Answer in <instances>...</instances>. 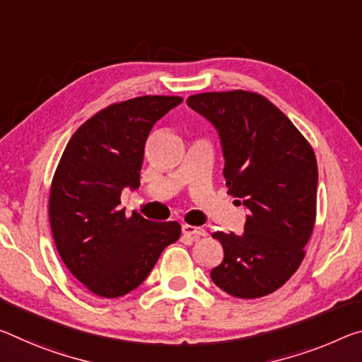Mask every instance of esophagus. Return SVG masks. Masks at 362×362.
<instances>
[{
  "instance_id": "1",
  "label": "esophagus",
  "mask_w": 362,
  "mask_h": 362,
  "mask_svg": "<svg viewBox=\"0 0 362 362\" xmlns=\"http://www.w3.org/2000/svg\"><path fill=\"white\" fill-rule=\"evenodd\" d=\"M182 232H183V235H187V237H190L193 240H198L199 237H204V235H206L204 228L194 227V226H188V223H183Z\"/></svg>"
}]
</instances>
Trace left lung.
Here are the masks:
<instances>
[{
  "mask_svg": "<svg viewBox=\"0 0 362 362\" xmlns=\"http://www.w3.org/2000/svg\"><path fill=\"white\" fill-rule=\"evenodd\" d=\"M219 132L228 193L248 208L242 235L214 232L223 261L211 279L226 293L255 300L280 288L305 257L315 222L317 160L291 120L245 90L188 96Z\"/></svg>",
  "mask_w": 362,
  "mask_h": 362,
  "instance_id": "8db88e82",
  "label": "left lung"
}]
</instances>
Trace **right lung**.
I'll use <instances>...</instances> for the list:
<instances>
[{
  "label": "right lung",
  "mask_w": 362,
  "mask_h": 362,
  "mask_svg": "<svg viewBox=\"0 0 362 362\" xmlns=\"http://www.w3.org/2000/svg\"><path fill=\"white\" fill-rule=\"evenodd\" d=\"M180 96H139L101 109L80 125L57 164L49 190V223L62 262L91 293H130L151 272L180 223L153 222L119 208L125 187H140L153 125Z\"/></svg>",
  "instance_id": "1"
}]
</instances>
